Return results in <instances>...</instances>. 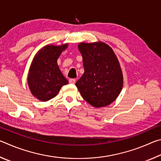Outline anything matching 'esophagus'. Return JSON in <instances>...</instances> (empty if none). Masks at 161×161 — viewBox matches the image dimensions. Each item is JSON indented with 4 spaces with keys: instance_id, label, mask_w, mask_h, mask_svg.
I'll use <instances>...</instances> for the list:
<instances>
[{
    "instance_id": "esophagus-1",
    "label": "esophagus",
    "mask_w": 161,
    "mask_h": 161,
    "mask_svg": "<svg viewBox=\"0 0 161 161\" xmlns=\"http://www.w3.org/2000/svg\"><path fill=\"white\" fill-rule=\"evenodd\" d=\"M69 82L70 84H75L76 80H75V79H69Z\"/></svg>"
}]
</instances>
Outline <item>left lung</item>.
Returning a JSON list of instances; mask_svg holds the SVG:
<instances>
[{
	"instance_id": "left-lung-1",
	"label": "left lung",
	"mask_w": 161,
	"mask_h": 161,
	"mask_svg": "<svg viewBox=\"0 0 161 161\" xmlns=\"http://www.w3.org/2000/svg\"><path fill=\"white\" fill-rule=\"evenodd\" d=\"M84 72L76 82L86 102L94 107L109 105L123 86V75L116 54L109 46L99 42L80 43Z\"/></svg>"
}]
</instances>
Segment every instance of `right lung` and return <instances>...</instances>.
<instances>
[{"label": "right lung", "instance_id": "add662e5", "mask_svg": "<svg viewBox=\"0 0 161 161\" xmlns=\"http://www.w3.org/2000/svg\"><path fill=\"white\" fill-rule=\"evenodd\" d=\"M67 47L47 45L35 55L28 77L29 88L33 96L42 102L53 99L61 87L68 84L58 65V59Z\"/></svg>", "mask_w": 161, "mask_h": 161}]
</instances>
